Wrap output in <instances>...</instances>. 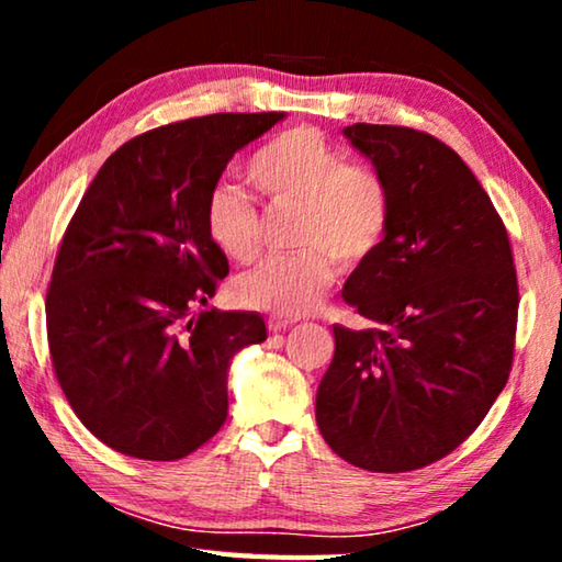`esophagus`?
I'll use <instances>...</instances> for the list:
<instances>
[{
  "label": "esophagus",
  "mask_w": 562,
  "mask_h": 562,
  "mask_svg": "<svg viewBox=\"0 0 562 562\" xmlns=\"http://www.w3.org/2000/svg\"><path fill=\"white\" fill-rule=\"evenodd\" d=\"M294 317H288V315H272L270 319H268V327H270V331H284L288 327H292L294 325Z\"/></svg>",
  "instance_id": "obj_1"
}]
</instances>
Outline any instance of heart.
<instances>
[{"label":"heart","instance_id":"b5f03b06","mask_svg":"<svg viewBox=\"0 0 562 562\" xmlns=\"http://www.w3.org/2000/svg\"><path fill=\"white\" fill-rule=\"evenodd\" d=\"M247 180L272 203H297V250L268 255L237 280V297L274 315H302L335 282L339 255L347 265L379 250L392 223V193L372 168L347 164L317 128L282 131L247 160ZM211 245L227 260L247 262L260 247V211L231 183L211 188L203 207Z\"/></svg>","mask_w":562,"mask_h":562}]
</instances>
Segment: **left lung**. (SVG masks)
Listing matches in <instances>:
<instances>
[{"mask_svg": "<svg viewBox=\"0 0 562 562\" xmlns=\"http://www.w3.org/2000/svg\"><path fill=\"white\" fill-rule=\"evenodd\" d=\"M345 136L389 186L392 223L341 292L376 327L335 325L317 426L351 465L404 473L459 449L506 386L516 265L488 193L443 140L376 123Z\"/></svg>", "mask_w": 562, "mask_h": 562, "instance_id": "8db88e82", "label": "left lung"}]
</instances>
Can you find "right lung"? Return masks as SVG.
Returning <instances> with one entry per match:
<instances>
[{
	"mask_svg": "<svg viewBox=\"0 0 562 562\" xmlns=\"http://www.w3.org/2000/svg\"><path fill=\"white\" fill-rule=\"evenodd\" d=\"M284 113H213L106 158L66 225L46 290L56 379L113 451L178 461L227 418V367L268 339L255 312L201 310L227 274L203 207L235 150Z\"/></svg>",
	"mask_w": 562,
	"mask_h": 562,
	"instance_id": "right-lung-1",
	"label": "right lung"
}]
</instances>
